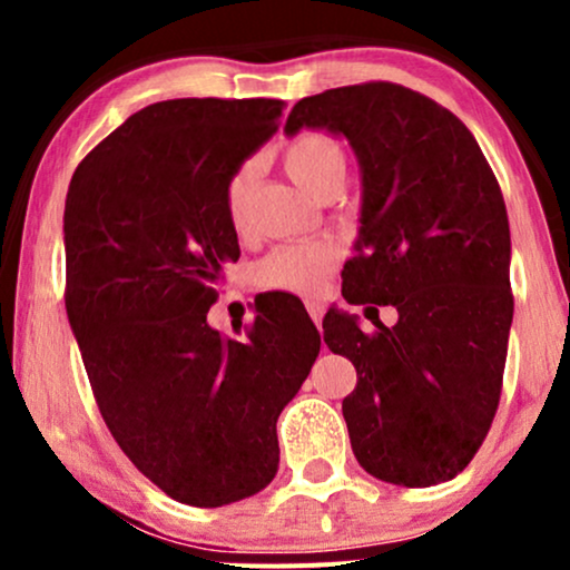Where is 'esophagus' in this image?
Returning a JSON list of instances; mask_svg holds the SVG:
<instances>
[{
    "label": "esophagus",
    "mask_w": 570,
    "mask_h": 570,
    "mask_svg": "<svg viewBox=\"0 0 570 570\" xmlns=\"http://www.w3.org/2000/svg\"><path fill=\"white\" fill-rule=\"evenodd\" d=\"M307 313H311L313 324L322 326V316H324V307H322V303H307Z\"/></svg>",
    "instance_id": "34e87169"
}]
</instances>
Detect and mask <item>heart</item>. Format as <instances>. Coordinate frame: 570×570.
I'll return each mask as SVG.
<instances>
[{
  "mask_svg": "<svg viewBox=\"0 0 570 570\" xmlns=\"http://www.w3.org/2000/svg\"><path fill=\"white\" fill-rule=\"evenodd\" d=\"M281 163H284V171L289 174L294 185L303 187L307 195L318 200L330 193H340L345 181V171H348L345 149L326 134H303L292 139L284 147V153H281ZM254 176H257L254 163H244L227 179L225 214L235 230H244L246 225ZM337 259L340 246L330 238L286 244L273 248L263 263L257 265L254 276H257V284L263 289L311 297V294L322 292L326 273L337 265Z\"/></svg>",
  "mask_w": 570,
  "mask_h": 570,
  "instance_id": "1",
  "label": "heart"
}]
</instances>
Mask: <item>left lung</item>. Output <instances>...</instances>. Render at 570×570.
I'll list each match as a JSON object with an SVG mask.
<instances>
[{"instance_id":"left-lung-1","label":"left lung","mask_w":570,"mask_h":570,"mask_svg":"<svg viewBox=\"0 0 570 570\" xmlns=\"http://www.w3.org/2000/svg\"><path fill=\"white\" fill-rule=\"evenodd\" d=\"M299 128L343 134L362 168L343 297L399 313L375 332L348 313L324 316V343L356 367L343 399L353 455L394 485L453 480L488 436L507 364L512 240L499 181L472 130L396 82L307 96L284 130Z\"/></svg>"}]
</instances>
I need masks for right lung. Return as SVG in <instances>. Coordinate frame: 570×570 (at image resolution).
Masks as SVG:
<instances>
[{
	"label": "right lung",
	"instance_id": "right-lung-1",
	"mask_svg": "<svg viewBox=\"0 0 570 570\" xmlns=\"http://www.w3.org/2000/svg\"><path fill=\"white\" fill-rule=\"evenodd\" d=\"M281 109L149 104L85 155L67 193L63 299L96 404L130 463L189 507L248 499L276 476V421L322 348L305 307L276 299L238 337L206 322L222 267L240 257L227 179Z\"/></svg>",
	"mask_w": 570,
	"mask_h": 570
}]
</instances>
